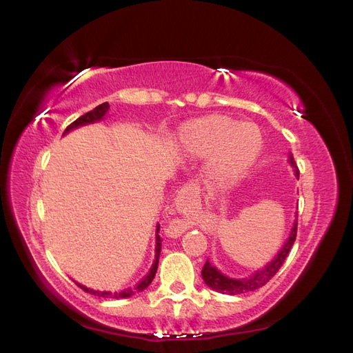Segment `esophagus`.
Segmentation results:
<instances>
[{
    "label": "esophagus",
    "mask_w": 353,
    "mask_h": 353,
    "mask_svg": "<svg viewBox=\"0 0 353 353\" xmlns=\"http://www.w3.org/2000/svg\"><path fill=\"white\" fill-rule=\"evenodd\" d=\"M199 194H200V188L195 184H187L182 187L181 192H179V201H181L182 207H190V205L199 204V201H200Z\"/></svg>",
    "instance_id": "34e87169"
}]
</instances>
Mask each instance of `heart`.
Wrapping results in <instances>:
<instances>
[{
	"label": "heart",
	"instance_id": "1",
	"mask_svg": "<svg viewBox=\"0 0 353 353\" xmlns=\"http://www.w3.org/2000/svg\"><path fill=\"white\" fill-rule=\"evenodd\" d=\"M178 142L194 157H210L205 175L216 185H232L258 161L263 137L256 124L224 114H210L187 123Z\"/></svg>",
	"mask_w": 353,
	"mask_h": 353
}]
</instances>
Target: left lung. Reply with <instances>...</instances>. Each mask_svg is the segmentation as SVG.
Here are the masks:
<instances>
[{"label": "left lung", "mask_w": 353, "mask_h": 353, "mask_svg": "<svg viewBox=\"0 0 353 353\" xmlns=\"http://www.w3.org/2000/svg\"><path fill=\"white\" fill-rule=\"evenodd\" d=\"M290 163L294 168L295 176L299 178L300 171L297 168V163H295V161L292 158V154H290ZM295 237H297V221H295V224H294L287 243L284 245L283 249H281V252L275 256V259L268 263L265 268H262V270L258 271L256 274H253L250 278H245V279L229 278V276L223 275L220 271H217L214 266H211L207 261L203 266V271H201L204 283L210 288H213L214 291H219L223 294H230V295L243 294L248 291H255V290L263 287L268 281L272 279V276L279 271V268L283 266V263L285 262V258L288 256V253L295 242Z\"/></svg>", "instance_id": "8db88e82"}]
</instances>
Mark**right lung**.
Here are the masks:
<instances>
[{
  "mask_svg": "<svg viewBox=\"0 0 353 353\" xmlns=\"http://www.w3.org/2000/svg\"><path fill=\"white\" fill-rule=\"evenodd\" d=\"M110 108L108 103H103L100 105H97L94 110L85 112V114L81 116L79 119H77L75 121L70 123L68 128L65 129V133H68L69 130H72L75 128H78V125H83V124H88V123H94V121H98L101 120L104 116L107 110ZM161 230V225H158L157 229V233H159ZM161 246H162V241H161V236L157 234V248H154V250H157V253H154V261H153V265L150 268V271L148 272V275L140 281V283L134 287V288H125L123 291H119V292H110V291H94V290H90L87 287L83 285H79L78 287L81 290H83L85 292H90V294H94V295H98V297H104V299H128L130 297V295H133L134 292H140L143 291L145 288L149 287V284L152 283V279L154 278V274H157V270H158V262H159V253H161Z\"/></svg>",
  "mask_w": 353,
  "mask_h": 353,
  "instance_id": "1",
  "label": "right lung"
}]
</instances>
